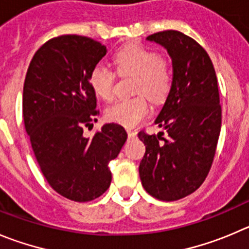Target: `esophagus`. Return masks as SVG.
<instances>
[{
	"instance_id": "34e87169",
	"label": "esophagus",
	"mask_w": 249,
	"mask_h": 249,
	"mask_svg": "<svg viewBox=\"0 0 249 249\" xmlns=\"http://www.w3.org/2000/svg\"><path fill=\"white\" fill-rule=\"evenodd\" d=\"M126 131H127V135H129V138H135V136L138 135V131H136V130L130 129V127H126Z\"/></svg>"
}]
</instances>
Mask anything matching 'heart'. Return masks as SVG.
Masks as SVG:
<instances>
[{
    "instance_id": "b5f03b06",
    "label": "heart",
    "mask_w": 249,
    "mask_h": 249,
    "mask_svg": "<svg viewBox=\"0 0 249 249\" xmlns=\"http://www.w3.org/2000/svg\"><path fill=\"white\" fill-rule=\"evenodd\" d=\"M113 62L118 75L135 77L132 90L138 96L117 101L107 109L106 115L111 122L134 126L150 110L146 96L153 103H161L168 97L173 86V66L167 56L138 44L119 49ZM115 72L104 64H97L89 72L90 88L104 101H110L114 96Z\"/></svg>"
}]
</instances>
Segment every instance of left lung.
Masks as SVG:
<instances>
[{
    "instance_id": "1",
    "label": "left lung",
    "mask_w": 249,
    "mask_h": 249,
    "mask_svg": "<svg viewBox=\"0 0 249 249\" xmlns=\"http://www.w3.org/2000/svg\"><path fill=\"white\" fill-rule=\"evenodd\" d=\"M168 51L173 86L155 123L167 131L139 132L146 152L139 173L143 188L163 201L198 189L213 164L221 130V104L215 69L205 49L178 30L151 34Z\"/></svg>"
}]
</instances>
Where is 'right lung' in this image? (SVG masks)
<instances>
[{
	"label": "right lung",
	"instance_id": "add662e5",
	"mask_svg": "<svg viewBox=\"0 0 249 249\" xmlns=\"http://www.w3.org/2000/svg\"><path fill=\"white\" fill-rule=\"evenodd\" d=\"M106 54V46L88 36H55L36 50L23 87V119L36 162L55 192L78 203L108 189V163L127 138L115 123L90 139L83 135L99 115L88 76Z\"/></svg>",
	"mask_w": 249,
	"mask_h": 249
}]
</instances>
